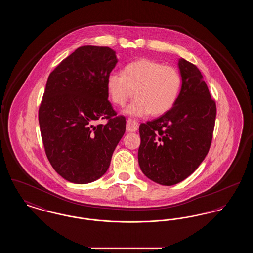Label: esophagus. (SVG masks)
Instances as JSON below:
<instances>
[{"label": "esophagus", "instance_id": "1", "mask_svg": "<svg viewBox=\"0 0 253 253\" xmlns=\"http://www.w3.org/2000/svg\"><path fill=\"white\" fill-rule=\"evenodd\" d=\"M138 126H139V125H138V122H137V121L132 120V119H129V120L127 121L126 131L129 132H135V131H137Z\"/></svg>", "mask_w": 253, "mask_h": 253}]
</instances>
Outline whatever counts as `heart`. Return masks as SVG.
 I'll list each match as a JSON object with an SVG mask.
<instances>
[{"instance_id": "heart-1", "label": "heart", "mask_w": 253, "mask_h": 253, "mask_svg": "<svg viewBox=\"0 0 253 253\" xmlns=\"http://www.w3.org/2000/svg\"><path fill=\"white\" fill-rule=\"evenodd\" d=\"M181 86L180 74L174 67L148 59L132 61L122 74L110 73L106 79L109 97L116 105H124L134 91L136 98L123 113L137 118L167 113L177 101Z\"/></svg>"}]
</instances>
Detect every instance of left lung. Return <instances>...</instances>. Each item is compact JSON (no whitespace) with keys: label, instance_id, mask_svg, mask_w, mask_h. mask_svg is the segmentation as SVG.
<instances>
[{"label":"left lung","instance_id":"left-lung-1","mask_svg":"<svg viewBox=\"0 0 253 253\" xmlns=\"http://www.w3.org/2000/svg\"><path fill=\"white\" fill-rule=\"evenodd\" d=\"M180 94L173 107L139 126L138 164L157 184L172 186L190 176L207 156L212 139L216 105L199 69L178 60Z\"/></svg>","mask_w":253,"mask_h":253}]
</instances>
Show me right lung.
Wrapping results in <instances>:
<instances>
[{
    "label": "right lung",
    "instance_id": "right-lung-1",
    "mask_svg": "<svg viewBox=\"0 0 253 253\" xmlns=\"http://www.w3.org/2000/svg\"><path fill=\"white\" fill-rule=\"evenodd\" d=\"M118 63L116 51L85 45L49 75L39 109L45 154L62 178L88 184L108 169L126 121L108 100L106 79ZM106 118V125L93 122Z\"/></svg>",
    "mask_w": 253,
    "mask_h": 253
}]
</instances>
